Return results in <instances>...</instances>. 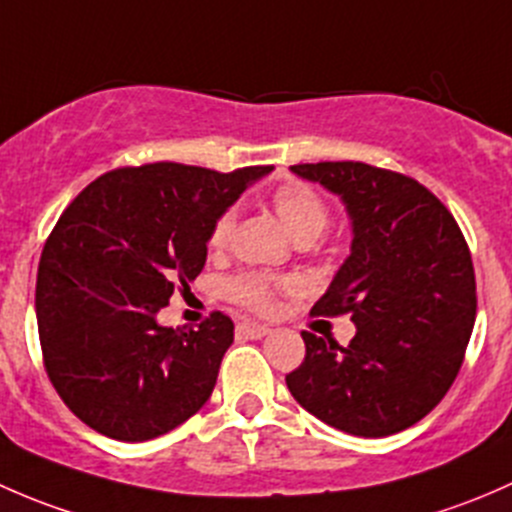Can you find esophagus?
Wrapping results in <instances>:
<instances>
[{"label":"esophagus","mask_w":512,"mask_h":512,"mask_svg":"<svg viewBox=\"0 0 512 512\" xmlns=\"http://www.w3.org/2000/svg\"><path fill=\"white\" fill-rule=\"evenodd\" d=\"M271 333V328L268 325H258V323H241L239 325V335L249 337V340H261V337H266Z\"/></svg>","instance_id":"esophagus-1"}]
</instances>
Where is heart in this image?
I'll use <instances>...</instances> for the list:
<instances>
[{
  "label": "heart",
  "mask_w": 512,
  "mask_h": 512,
  "mask_svg": "<svg viewBox=\"0 0 512 512\" xmlns=\"http://www.w3.org/2000/svg\"><path fill=\"white\" fill-rule=\"evenodd\" d=\"M271 204L276 209V217L281 219V224L286 226V231L295 241H308L310 244V241L323 234L330 221L328 204L318 197V192H313V189L300 182H288L278 187L273 192ZM234 221L236 214L231 209L219 214L217 221L212 224V231H209V246L212 249H224L231 231H234ZM278 288H281V283H273L268 278L256 276V273H246V276L234 278L229 283L231 295L256 310L271 308L273 295H276Z\"/></svg>",
  "instance_id": "heart-1"
}]
</instances>
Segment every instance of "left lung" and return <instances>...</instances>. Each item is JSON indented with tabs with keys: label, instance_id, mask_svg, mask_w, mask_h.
Instances as JSON below:
<instances>
[{
	"label": "left lung",
	"instance_id": "obj_1",
	"mask_svg": "<svg viewBox=\"0 0 512 512\" xmlns=\"http://www.w3.org/2000/svg\"><path fill=\"white\" fill-rule=\"evenodd\" d=\"M340 197L350 256L315 310L350 313L340 347L303 333L305 360L286 377L295 402L352 436H389L424 419L461 370L476 323L471 251L449 209L426 187L365 162L293 165Z\"/></svg>",
	"mask_w": 512,
	"mask_h": 512
}]
</instances>
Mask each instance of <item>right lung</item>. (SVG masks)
<instances>
[{
	"instance_id": "obj_1",
	"label": "right lung",
	"mask_w": 512,
	"mask_h": 512,
	"mask_svg": "<svg viewBox=\"0 0 512 512\" xmlns=\"http://www.w3.org/2000/svg\"><path fill=\"white\" fill-rule=\"evenodd\" d=\"M271 170L125 167L68 204L41 254L36 323L46 372L83 424L147 441L207 404L234 323L214 313L175 330L157 313L199 276L219 214Z\"/></svg>"
}]
</instances>
